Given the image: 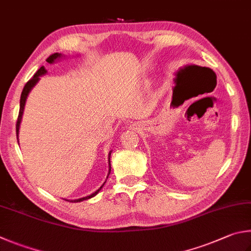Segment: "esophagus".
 I'll return each mask as SVG.
<instances>
[{
  "mask_svg": "<svg viewBox=\"0 0 251 251\" xmlns=\"http://www.w3.org/2000/svg\"><path fill=\"white\" fill-rule=\"evenodd\" d=\"M133 127H135V125H133Z\"/></svg>",
  "mask_w": 251,
  "mask_h": 251,
  "instance_id": "1",
  "label": "esophagus"
}]
</instances>
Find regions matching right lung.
I'll use <instances>...</instances> for the list:
<instances>
[{"label":"right lung","mask_w":251,"mask_h":251,"mask_svg":"<svg viewBox=\"0 0 251 251\" xmlns=\"http://www.w3.org/2000/svg\"><path fill=\"white\" fill-rule=\"evenodd\" d=\"M61 57H63L61 53L59 52H54L52 54H50V56L46 59V61L48 63H53L54 61H57L60 59ZM47 74V70L45 69V67H40V69H38V71L36 72V74L34 75L33 78H31L27 83L25 84L24 89H23L22 91V94H21V101H20V113H18V118H17V123H16V136H17V141H18V133H20V126H21V122H22V118H23V113H24V108H25V103H26V100H27V97H28V94L31 90H33L34 86L38 83V81L40 80V76L46 75ZM111 153H112V150L110 152H108V175L106 176V179L108 177V176H110L111 173ZM106 182V181H105ZM105 182L100 186V188L95 191L94 193L88 195V197H84V198H81V199H75V200H70V202H82L84 201V200H89L91 198H93L97 195L100 191L102 190V188L104 186V184H105ZM67 201H69V200H67Z\"/></svg>","instance_id":"right-lung-1"}]
</instances>
